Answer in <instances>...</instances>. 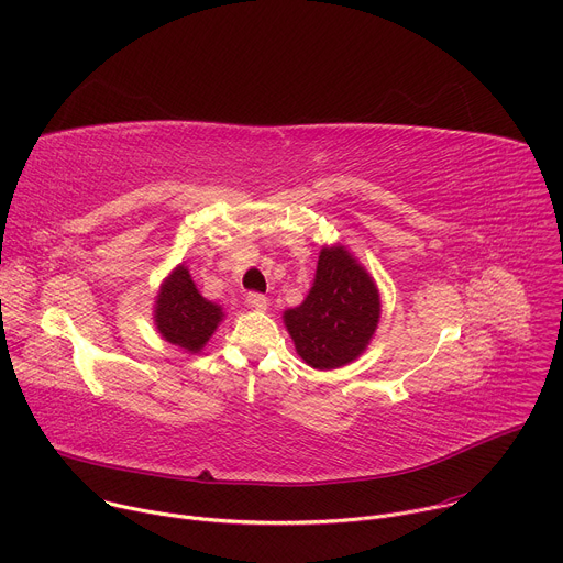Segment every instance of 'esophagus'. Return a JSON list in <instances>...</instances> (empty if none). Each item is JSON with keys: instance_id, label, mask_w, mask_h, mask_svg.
Here are the masks:
<instances>
[{"instance_id": "obj_1", "label": "esophagus", "mask_w": 563, "mask_h": 563, "mask_svg": "<svg viewBox=\"0 0 563 563\" xmlns=\"http://www.w3.org/2000/svg\"><path fill=\"white\" fill-rule=\"evenodd\" d=\"M247 305L254 307V309H265L267 307V298H265V294L252 291V294H247Z\"/></svg>"}]
</instances>
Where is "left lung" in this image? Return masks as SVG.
Returning <instances> with one entry per match:
<instances>
[{
	"instance_id": "obj_1",
	"label": "left lung",
	"mask_w": 563,
	"mask_h": 563,
	"mask_svg": "<svg viewBox=\"0 0 563 563\" xmlns=\"http://www.w3.org/2000/svg\"><path fill=\"white\" fill-rule=\"evenodd\" d=\"M380 298L369 274L343 250H323L316 280L302 305L285 311V325L300 358L316 369L352 363L369 343Z\"/></svg>"
}]
</instances>
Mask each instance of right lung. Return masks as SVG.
Instances as JSON below:
<instances>
[{"instance_id": "obj_1", "label": "right lung", "mask_w": 563, "mask_h": 563, "mask_svg": "<svg viewBox=\"0 0 563 563\" xmlns=\"http://www.w3.org/2000/svg\"><path fill=\"white\" fill-rule=\"evenodd\" d=\"M222 320V309L200 296L189 269L178 267L155 302V325L165 341L187 352H200Z\"/></svg>"}]
</instances>
